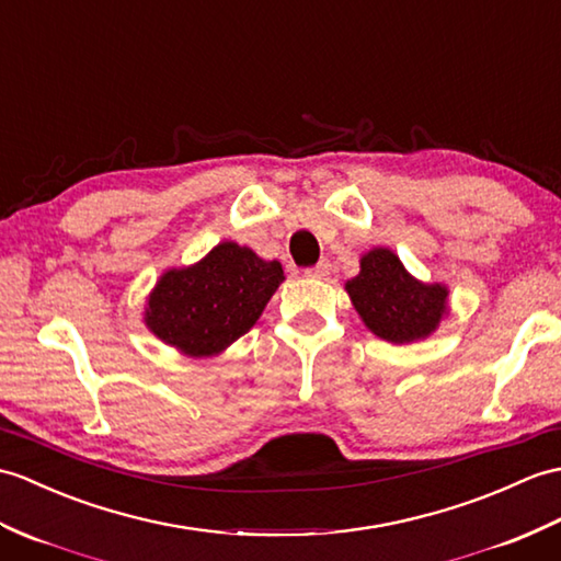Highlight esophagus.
Wrapping results in <instances>:
<instances>
[{"label": "esophagus", "instance_id": "1", "mask_svg": "<svg viewBox=\"0 0 561 561\" xmlns=\"http://www.w3.org/2000/svg\"><path fill=\"white\" fill-rule=\"evenodd\" d=\"M330 260H320V263L316 265V267H308L306 270V275L308 277H312V279H324V277H328L330 275Z\"/></svg>", "mask_w": 561, "mask_h": 561}]
</instances>
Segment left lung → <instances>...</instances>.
<instances>
[{
    "mask_svg": "<svg viewBox=\"0 0 561 561\" xmlns=\"http://www.w3.org/2000/svg\"><path fill=\"white\" fill-rule=\"evenodd\" d=\"M344 289L363 324L392 344L427 340L449 316L447 284L413 277L399 255L385 245L360 255V272Z\"/></svg>",
    "mask_w": 561,
    "mask_h": 561,
    "instance_id": "1",
    "label": "left lung"
}]
</instances>
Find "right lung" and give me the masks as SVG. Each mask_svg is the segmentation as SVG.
Returning a JSON list of instances; mask_svg holds the SVG:
<instances>
[{
	"label": "right lung",
	"mask_w": 561,
	"mask_h": 561,
	"mask_svg": "<svg viewBox=\"0 0 561 561\" xmlns=\"http://www.w3.org/2000/svg\"><path fill=\"white\" fill-rule=\"evenodd\" d=\"M282 282L279 260L219 241L198 263L162 272L146 298L142 322L181 356L210 358L253 328Z\"/></svg>",
	"instance_id": "1"
}]
</instances>
